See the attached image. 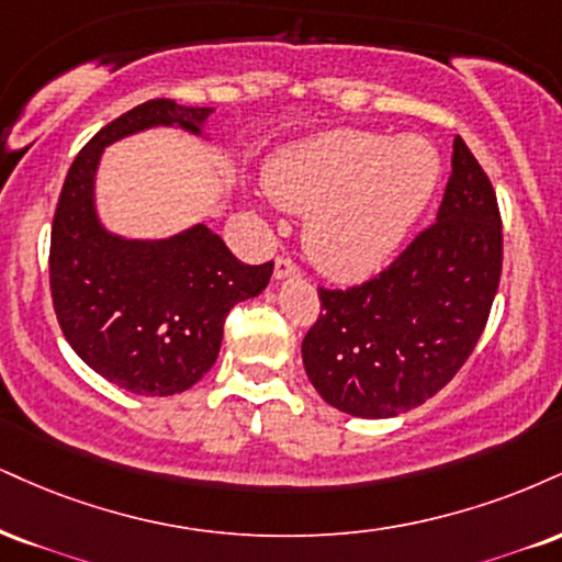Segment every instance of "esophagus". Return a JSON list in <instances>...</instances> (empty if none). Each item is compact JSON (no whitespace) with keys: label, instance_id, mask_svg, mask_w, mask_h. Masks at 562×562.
Listing matches in <instances>:
<instances>
[{"label":"esophagus","instance_id":"obj_1","mask_svg":"<svg viewBox=\"0 0 562 562\" xmlns=\"http://www.w3.org/2000/svg\"><path fill=\"white\" fill-rule=\"evenodd\" d=\"M295 274H299V267H295V261L288 259V256H277L274 280H285V277H295Z\"/></svg>","mask_w":562,"mask_h":562}]
</instances>
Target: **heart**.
<instances>
[{"instance_id":"heart-1","label":"heart","mask_w":562,"mask_h":562,"mask_svg":"<svg viewBox=\"0 0 562 562\" xmlns=\"http://www.w3.org/2000/svg\"><path fill=\"white\" fill-rule=\"evenodd\" d=\"M442 159L427 138L335 131L285 148L267 170L282 209L308 214L303 248L333 280L384 267L429 206Z\"/></svg>"}]
</instances>
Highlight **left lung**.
Returning <instances> with one entry per match:
<instances>
[{
    "label": "left lung",
    "mask_w": 562,
    "mask_h": 562,
    "mask_svg": "<svg viewBox=\"0 0 562 562\" xmlns=\"http://www.w3.org/2000/svg\"><path fill=\"white\" fill-rule=\"evenodd\" d=\"M503 272L497 195L469 146L452 144L437 222L374 280L319 288L303 367L333 408L392 418L448 384L476 348Z\"/></svg>",
    "instance_id": "8db88e82"
}]
</instances>
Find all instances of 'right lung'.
<instances>
[{"mask_svg":"<svg viewBox=\"0 0 562 562\" xmlns=\"http://www.w3.org/2000/svg\"><path fill=\"white\" fill-rule=\"evenodd\" d=\"M212 106L151 99L93 135L72 161L52 225L49 282L65 340L106 382L175 395L214 367L235 303L269 285L274 263H243L204 222L159 240L112 233L97 212V170L114 140L180 127L206 138Z\"/></svg>","mask_w":562,"mask_h":562,"instance_id":"add662e5","label":"right lung"}]
</instances>
